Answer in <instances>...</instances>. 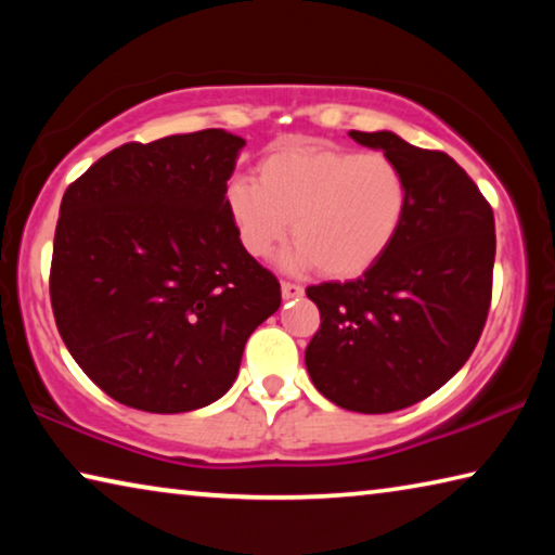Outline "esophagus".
<instances>
[{"mask_svg": "<svg viewBox=\"0 0 555 555\" xmlns=\"http://www.w3.org/2000/svg\"><path fill=\"white\" fill-rule=\"evenodd\" d=\"M281 296H284V300L300 298L304 296V286L294 284V281H284V284H281Z\"/></svg>", "mask_w": 555, "mask_h": 555, "instance_id": "1", "label": "esophagus"}]
</instances>
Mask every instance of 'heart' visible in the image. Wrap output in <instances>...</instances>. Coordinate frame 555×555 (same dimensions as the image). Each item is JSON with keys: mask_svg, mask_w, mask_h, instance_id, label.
I'll list each match as a JSON object with an SVG mask.
<instances>
[{"mask_svg": "<svg viewBox=\"0 0 555 555\" xmlns=\"http://www.w3.org/2000/svg\"><path fill=\"white\" fill-rule=\"evenodd\" d=\"M228 210L247 255L269 257L294 222L298 247L286 264L350 279L397 242L409 212V181L382 152L286 146L259 164V183L234 178Z\"/></svg>", "mask_w": 555, "mask_h": 555, "instance_id": "1", "label": "heart"}]
</instances>
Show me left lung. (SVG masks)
<instances>
[{
    "label": "left lung",
    "instance_id": "left-lung-1",
    "mask_svg": "<svg viewBox=\"0 0 555 555\" xmlns=\"http://www.w3.org/2000/svg\"><path fill=\"white\" fill-rule=\"evenodd\" d=\"M409 181L397 242L354 281L306 294L321 327L306 347L315 389L337 406L391 413L430 397L473 354L490 313L494 215L463 168L393 131H350Z\"/></svg>",
    "mask_w": 555,
    "mask_h": 555
}]
</instances>
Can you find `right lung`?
I'll return each instance as SVG.
<instances>
[{
  "mask_svg": "<svg viewBox=\"0 0 555 555\" xmlns=\"http://www.w3.org/2000/svg\"><path fill=\"white\" fill-rule=\"evenodd\" d=\"M242 137L224 129L121 144L61 201L51 306L65 347L125 406L218 401L247 337L281 306L228 210Z\"/></svg>",
  "mask_w": 555,
  "mask_h": 555,
  "instance_id": "right-lung-1",
  "label": "right lung"
}]
</instances>
